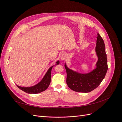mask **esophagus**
Listing matches in <instances>:
<instances>
[{
  "mask_svg": "<svg viewBox=\"0 0 122 122\" xmlns=\"http://www.w3.org/2000/svg\"><path fill=\"white\" fill-rule=\"evenodd\" d=\"M66 57H67V55L65 53H61L60 56V58L61 61H63L66 58Z\"/></svg>",
  "mask_w": 122,
  "mask_h": 122,
  "instance_id": "obj_1",
  "label": "esophagus"
}]
</instances>
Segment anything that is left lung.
<instances>
[{
    "mask_svg": "<svg viewBox=\"0 0 122 122\" xmlns=\"http://www.w3.org/2000/svg\"><path fill=\"white\" fill-rule=\"evenodd\" d=\"M95 51L98 58L96 68L91 72L82 74L69 69L66 64L65 67L67 72L66 82L72 90L88 93L96 88L104 78L108 69L107 55L104 41L98 33Z\"/></svg>",
    "mask_w": 122,
    "mask_h": 122,
    "instance_id": "obj_1",
    "label": "left lung"
}]
</instances>
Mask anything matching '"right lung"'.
Returning <instances> with one entry per match:
<instances>
[{"instance_id": "right-lung-1", "label": "right lung", "mask_w": 122, "mask_h": 122, "mask_svg": "<svg viewBox=\"0 0 122 122\" xmlns=\"http://www.w3.org/2000/svg\"><path fill=\"white\" fill-rule=\"evenodd\" d=\"M59 64H60V61H58L56 62V64L55 66L58 65ZM53 67V66L49 68L42 80L35 86L30 87H22L18 86L17 85V86L20 90L28 94H38L45 91L48 87L51 82V73Z\"/></svg>"}]
</instances>
